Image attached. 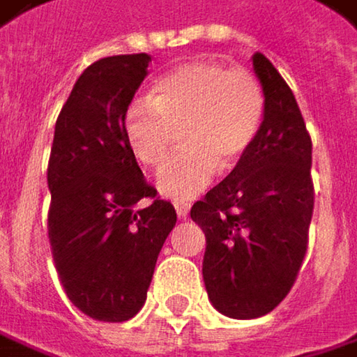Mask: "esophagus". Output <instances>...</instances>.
Returning <instances> with one entry per match:
<instances>
[{"instance_id": "obj_1", "label": "esophagus", "mask_w": 357, "mask_h": 357, "mask_svg": "<svg viewBox=\"0 0 357 357\" xmlns=\"http://www.w3.org/2000/svg\"><path fill=\"white\" fill-rule=\"evenodd\" d=\"M174 206H176V212H178L179 218H185L190 214V204L188 202H176Z\"/></svg>"}]
</instances>
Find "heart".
Listing matches in <instances>:
<instances>
[{
    "label": "heart",
    "instance_id": "b5f03b06",
    "mask_svg": "<svg viewBox=\"0 0 357 357\" xmlns=\"http://www.w3.org/2000/svg\"><path fill=\"white\" fill-rule=\"evenodd\" d=\"M266 112L259 82L247 69L188 61L153 83L124 110L122 128L135 157L157 165L181 126L185 149L159 167L155 183L174 200H190L212 183L218 167L233 169L251 149Z\"/></svg>",
    "mask_w": 357,
    "mask_h": 357
}]
</instances>
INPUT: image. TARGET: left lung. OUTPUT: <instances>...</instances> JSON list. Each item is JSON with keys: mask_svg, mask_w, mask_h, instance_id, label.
<instances>
[{"mask_svg": "<svg viewBox=\"0 0 357 357\" xmlns=\"http://www.w3.org/2000/svg\"><path fill=\"white\" fill-rule=\"evenodd\" d=\"M251 61L266 98L259 132L190 211L206 235L208 298L231 319L264 317L286 298L307 253L314 204L312 145L294 93L261 52Z\"/></svg>", "mask_w": 357, "mask_h": 357, "instance_id": "1", "label": "left lung"}]
</instances>
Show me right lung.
<instances>
[{"label":"right lung","mask_w":357,"mask_h":357,"mask_svg":"<svg viewBox=\"0 0 357 357\" xmlns=\"http://www.w3.org/2000/svg\"><path fill=\"white\" fill-rule=\"evenodd\" d=\"M149 63L139 52L89 65L56 118L50 149L54 268L69 301L106 323L143 308L157 255L178 220L172 202L155 200L122 128ZM145 197L153 202L143 207Z\"/></svg>","instance_id":"obj_1"}]
</instances>
